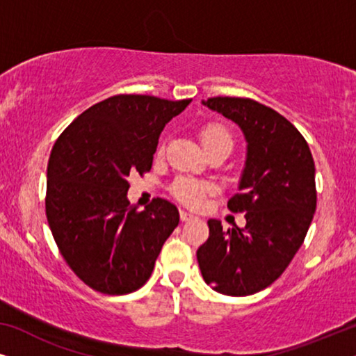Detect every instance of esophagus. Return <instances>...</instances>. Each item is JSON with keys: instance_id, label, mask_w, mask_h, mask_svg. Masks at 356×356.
Instances as JSON below:
<instances>
[{"instance_id": "1", "label": "esophagus", "mask_w": 356, "mask_h": 356, "mask_svg": "<svg viewBox=\"0 0 356 356\" xmlns=\"http://www.w3.org/2000/svg\"><path fill=\"white\" fill-rule=\"evenodd\" d=\"M179 218H181L183 222H189V220H194L196 216H193V213H189L186 211H179Z\"/></svg>"}]
</instances>
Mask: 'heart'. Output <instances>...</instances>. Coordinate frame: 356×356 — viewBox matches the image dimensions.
I'll return each mask as SVG.
<instances>
[{
	"instance_id": "1",
	"label": "heart",
	"mask_w": 356,
	"mask_h": 356,
	"mask_svg": "<svg viewBox=\"0 0 356 356\" xmlns=\"http://www.w3.org/2000/svg\"><path fill=\"white\" fill-rule=\"evenodd\" d=\"M199 138H201V143L206 150L220 144L232 145L230 133H228L225 126L218 123H209L204 126L201 133H199ZM159 152H163V144L159 147ZM212 191H213V186L211 183L202 181V179L191 178V177H179L175 179L172 186H170V193H172V196L177 199L178 202H181L184 206L191 209L201 207L204 202V197Z\"/></svg>"
}]
</instances>
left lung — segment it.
I'll return each instance as SVG.
<instances>
[{
    "mask_svg": "<svg viewBox=\"0 0 356 356\" xmlns=\"http://www.w3.org/2000/svg\"><path fill=\"white\" fill-rule=\"evenodd\" d=\"M202 104L235 121L248 140L240 193L228 201L246 225L223 230L209 220L199 269L218 293L252 295L274 284L303 245L316 211L314 160L300 131L269 106L243 97Z\"/></svg>",
    "mask_w": 356,
    "mask_h": 356,
    "instance_id": "left-lung-1",
    "label": "left lung"
}]
</instances>
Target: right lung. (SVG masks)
Wrapping results in <instances>:
<instances>
[{"label": "right lung", "mask_w": 356, "mask_h": 356, "mask_svg": "<svg viewBox=\"0 0 356 356\" xmlns=\"http://www.w3.org/2000/svg\"><path fill=\"white\" fill-rule=\"evenodd\" d=\"M189 102L113 95L77 116L53 145L48 225L67 266L100 293L140 289L178 227L179 212L167 199L138 211L126 194L131 175L150 172L160 133Z\"/></svg>", "instance_id": "right-lung-1"}]
</instances>
